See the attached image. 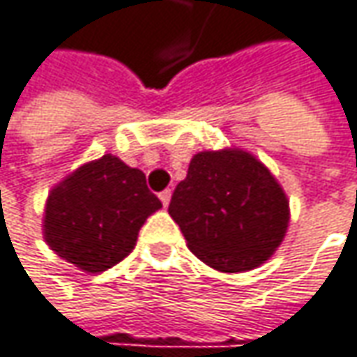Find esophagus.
I'll return each mask as SVG.
<instances>
[{
    "label": "esophagus",
    "mask_w": 357,
    "mask_h": 357,
    "mask_svg": "<svg viewBox=\"0 0 357 357\" xmlns=\"http://www.w3.org/2000/svg\"><path fill=\"white\" fill-rule=\"evenodd\" d=\"M170 197H172V192L168 191V189L160 192V201H162V205H165V207H168V203H170Z\"/></svg>",
    "instance_id": "1"
}]
</instances>
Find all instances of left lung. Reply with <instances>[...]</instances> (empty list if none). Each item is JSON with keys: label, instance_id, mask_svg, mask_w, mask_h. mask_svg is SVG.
Segmentation results:
<instances>
[{"label": "left lung", "instance_id": "left-lung-1", "mask_svg": "<svg viewBox=\"0 0 357 357\" xmlns=\"http://www.w3.org/2000/svg\"><path fill=\"white\" fill-rule=\"evenodd\" d=\"M168 213L201 262L229 274L262 266L291 221L289 197L276 176L236 146L197 152Z\"/></svg>", "mask_w": 357, "mask_h": 357}]
</instances>
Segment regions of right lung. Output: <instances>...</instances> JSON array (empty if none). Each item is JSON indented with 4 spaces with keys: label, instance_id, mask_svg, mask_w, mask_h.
I'll use <instances>...</instances> for the list:
<instances>
[{
    "label": "right lung",
    "instance_id": "1",
    "mask_svg": "<svg viewBox=\"0 0 357 357\" xmlns=\"http://www.w3.org/2000/svg\"><path fill=\"white\" fill-rule=\"evenodd\" d=\"M160 207L142 170L103 154L50 189L42 236L63 260L87 274H99L134 250L140 227Z\"/></svg>",
    "mask_w": 357,
    "mask_h": 357
}]
</instances>
